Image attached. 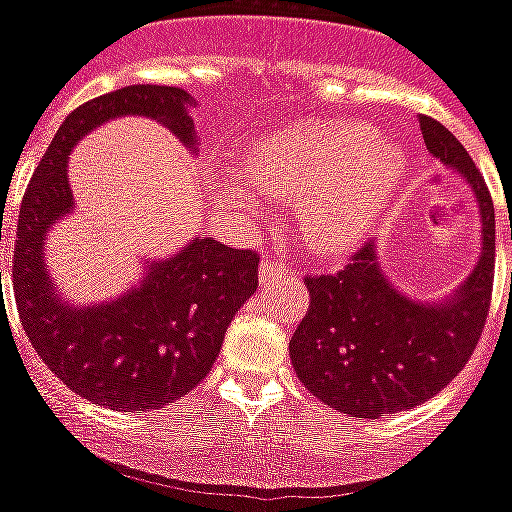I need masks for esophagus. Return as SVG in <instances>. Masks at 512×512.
<instances>
[{
  "label": "esophagus",
  "mask_w": 512,
  "mask_h": 512,
  "mask_svg": "<svg viewBox=\"0 0 512 512\" xmlns=\"http://www.w3.org/2000/svg\"><path fill=\"white\" fill-rule=\"evenodd\" d=\"M289 272H292V267H286L281 256H267V259L261 261V267H259L261 281H270V278H275V275H289Z\"/></svg>",
  "instance_id": "esophagus-1"
}]
</instances>
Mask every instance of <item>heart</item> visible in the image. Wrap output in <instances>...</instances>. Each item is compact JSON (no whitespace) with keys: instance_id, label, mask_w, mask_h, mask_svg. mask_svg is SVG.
Returning a JSON list of instances; mask_svg holds the SVG:
<instances>
[{"instance_id":"b5f03b06","label":"heart","mask_w":512,"mask_h":512,"mask_svg":"<svg viewBox=\"0 0 512 512\" xmlns=\"http://www.w3.org/2000/svg\"><path fill=\"white\" fill-rule=\"evenodd\" d=\"M272 199L297 204L305 242L319 253L352 251L401 185L404 149L352 119H311L264 136L240 163Z\"/></svg>"}]
</instances>
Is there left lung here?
<instances>
[{
	"instance_id": "8db88e82",
	"label": "left lung",
	"mask_w": 512,
	"mask_h": 512,
	"mask_svg": "<svg viewBox=\"0 0 512 512\" xmlns=\"http://www.w3.org/2000/svg\"><path fill=\"white\" fill-rule=\"evenodd\" d=\"M425 147L469 179L483 215V253L450 302L420 305L379 270L371 242L338 272L305 275L311 297L289 354L300 382L349 417L406 412L434 398L464 371L488 319L494 292V201L464 144L436 119L420 117ZM512 237V229H510Z\"/></svg>"
}]
</instances>
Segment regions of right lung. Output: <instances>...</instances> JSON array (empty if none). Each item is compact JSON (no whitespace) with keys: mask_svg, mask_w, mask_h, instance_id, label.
I'll use <instances>...</instances> for the list:
<instances>
[{"mask_svg":"<svg viewBox=\"0 0 512 512\" xmlns=\"http://www.w3.org/2000/svg\"><path fill=\"white\" fill-rule=\"evenodd\" d=\"M188 103L177 87L133 84L78 106L37 163L18 212L10 281L26 338L59 382L119 412L163 409L204 382L234 313L259 289V251L204 237L155 264L122 300L67 308L51 294L43 237L73 207L67 155L78 138L111 117L141 114L196 149Z\"/></svg>","mask_w":512,"mask_h":512,"instance_id":"add662e5","label":"right lung"}]
</instances>
